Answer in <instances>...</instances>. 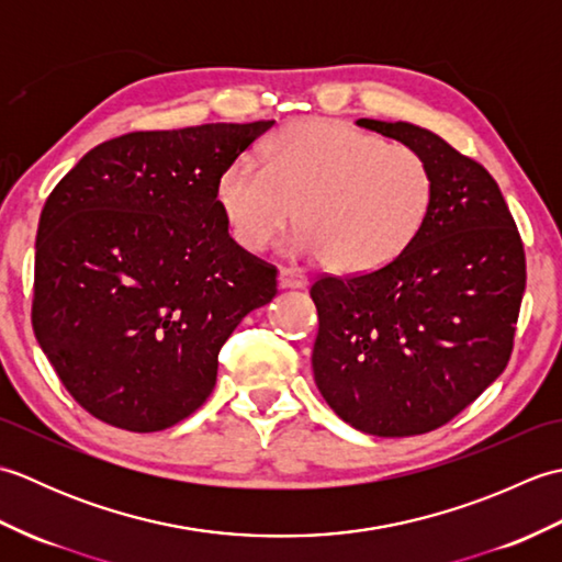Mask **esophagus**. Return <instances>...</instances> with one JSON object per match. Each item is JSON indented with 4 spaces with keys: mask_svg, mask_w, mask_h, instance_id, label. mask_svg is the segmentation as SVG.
Returning a JSON list of instances; mask_svg holds the SVG:
<instances>
[{
    "mask_svg": "<svg viewBox=\"0 0 562 562\" xmlns=\"http://www.w3.org/2000/svg\"><path fill=\"white\" fill-rule=\"evenodd\" d=\"M278 284L282 290H300L306 288V274L296 268H282L278 274Z\"/></svg>",
    "mask_w": 562,
    "mask_h": 562,
    "instance_id": "obj_1",
    "label": "esophagus"
}]
</instances>
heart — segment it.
Returning a JSON list of instances; mask_svg holds the SVG:
<instances>
[{
  "label": "heart",
  "mask_w": 562,
  "mask_h": 562,
  "mask_svg": "<svg viewBox=\"0 0 562 562\" xmlns=\"http://www.w3.org/2000/svg\"><path fill=\"white\" fill-rule=\"evenodd\" d=\"M435 195L420 151L338 121H300L260 149V169L236 159L214 202L232 241L260 254L294 217L290 248L326 256L340 272L386 266L413 241Z\"/></svg>",
  "instance_id": "b5f03b06"
}]
</instances>
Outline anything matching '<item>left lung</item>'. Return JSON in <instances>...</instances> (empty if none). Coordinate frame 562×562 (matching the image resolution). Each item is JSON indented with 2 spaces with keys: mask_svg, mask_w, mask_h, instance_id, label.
Masks as SVG:
<instances>
[{
  "mask_svg": "<svg viewBox=\"0 0 562 562\" xmlns=\"http://www.w3.org/2000/svg\"><path fill=\"white\" fill-rule=\"evenodd\" d=\"M357 125L420 151L435 195L413 241L386 266L312 284L314 379L360 432L425 435L503 374L527 260L507 202L479 161L411 123Z\"/></svg>",
  "mask_w": 562,
  "mask_h": 562,
  "instance_id": "1",
  "label": "left lung"
}]
</instances>
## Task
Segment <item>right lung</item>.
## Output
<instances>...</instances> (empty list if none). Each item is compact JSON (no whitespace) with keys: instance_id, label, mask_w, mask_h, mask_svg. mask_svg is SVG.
<instances>
[{"instance_id":"add662e5","label":"right lung","mask_w":562,"mask_h":562,"mask_svg":"<svg viewBox=\"0 0 562 562\" xmlns=\"http://www.w3.org/2000/svg\"><path fill=\"white\" fill-rule=\"evenodd\" d=\"M274 121L130 133L45 200L33 333L83 411L130 432L195 413L220 350L278 294V270L226 234L214 186Z\"/></svg>"}]
</instances>
